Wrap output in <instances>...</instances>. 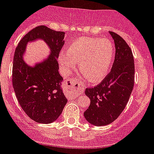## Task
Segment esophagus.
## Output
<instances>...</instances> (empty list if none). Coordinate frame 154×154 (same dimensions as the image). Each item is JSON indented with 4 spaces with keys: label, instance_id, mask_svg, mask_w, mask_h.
<instances>
[{
    "label": "esophagus",
    "instance_id": "34e87169",
    "mask_svg": "<svg viewBox=\"0 0 154 154\" xmlns=\"http://www.w3.org/2000/svg\"><path fill=\"white\" fill-rule=\"evenodd\" d=\"M66 85L72 91L73 95H78L80 91L84 89V86L78 80H74V79L68 80L66 81Z\"/></svg>",
    "mask_w": 154,
    "mask_h": 154
}]
</instances>
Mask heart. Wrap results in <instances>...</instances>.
Returning <instances> with one entry per match:
<instances>
[{"label":"heart","instance_id":"heart-1","mask_svg":"<svg viewBox=\"0 0 154 154\" xmlns=\"http://www.w3.org/2000/svg\"><path fill=\"white\" fill-rule=\"evenodd\" d=\"M114 55V46L109 38L81 37L61 52L59 63L64 74H69L79 63L80 71L91 82L102 80L109 72Z\"/></svg>","mask_w":154,"mask_h":154}]
</instances>
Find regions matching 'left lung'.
I'll list each match as a JSON object with an SVG mask.
<instances>
[{
  "instance_id": "left-lung-1",
  "label": "left lung",
  "mask_w": 154,
  "mask_h": 154,
  "mask_svg": "<svg viewBox=\"0 0 154 154\" xmlns=\"http://www.w3.org/2000/svg\"><path fill=\"white\" fill-rule=\"evenodd\" d=\"M109 33L116 45L112 69L99 85L85 90L91 104L84 116L89 123L97 126L109 125L120 116L129 101L134 86L133 52L120 35L113 32Z\"/></svg>"
}]
</instances>
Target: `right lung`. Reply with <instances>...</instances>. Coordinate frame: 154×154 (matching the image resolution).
I'll use <instances>...</instances> for the list:
<instances>
[{
    "label": "right lung",
    "mask_w": 154,
    "mask_h": 154,
    "mask_svg": "<svg viewBox=\"0 0 154 154\" xmlns=\"http://www.w3.org/2000/svg\"><path fill=\"white\" fill-rule=\"evenodd\" d=\"M63 32L40 25L32 29L18 43L14 52L12 84L21 109L38 123H51L62 113L67 99L61 88L57 58L64 45ZM42 38L51 54L43 62L32 68L25 63L23 54L28 42Z\"/></svg>",
    "instance_id": "1"
}]
</instances>
